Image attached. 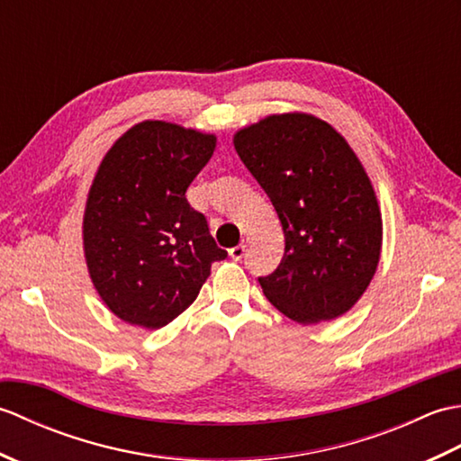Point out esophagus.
I'll return each instance as SVG.
<instances>
[{
  "label": "esophagus",
  "mask_w": 461,
  "mask_h": 461,
  "mask_svg": "<svg viewBox=\"0 0 461 461\" xmlns=\"http://www.w3.org/2000/svg\"><path fill=\"white\" fill-rule=\"evenodd\" d=\"M246 249H248V240H243V241L240 243V246L230 249V258L236 259V261H241L243 256H246Z\"/></svg>",
  "instance_id": "obj_1"
}]
</instances>
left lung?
<instances>
[{
    "mask_svg": "<svg viewBox=\"0 0 461 461\" xmlns=\"http://www.w3.org/2000/svg\"><path fill=\"white\" fill-rule=\"evenodd\" d=\"M241 162L276 208L285 253L259 285L301 325L332 321L375 277L382 215L375 188L348 142L305 113L271 114L233 136Z\"/></svg>",
    "mask_w": 461,
    "mask_h": 461,
    "instance_id": "8db88e82",
    "label": "left lung"
}]
</instances>
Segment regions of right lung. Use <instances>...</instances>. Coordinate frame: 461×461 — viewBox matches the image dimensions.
Masks as SVG:
<instances>
[{"instance_id":"right-lung-1","label":"right lung","mask_w":461,"mask_h":461,"mask_svg":"<svg viewBox=\"0 0 461 461\" xmlns=\"http://www.w3.org/2000/svg\"><path fill=\"white\" fill-rule=\"evenodd\" d=\"M215 150V136L164 121L134 124L95 174L83 218L93 285L116 317L160 329L198 297L215 246L185 190Z\"/></svg>"}]
</instances>
